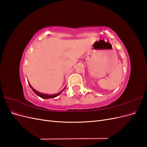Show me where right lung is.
I'll use <instances>...</instances> for the list:
<instances>
[{
    "label": "right lung",
    "instance_id": "1",
    "mask_svg": "<svg viewBox=\"0 0 147 147\" xmlns=\"http://www.w3.org/2000/svg\"><path fill=\"white\" fill-rule=\"evenodd\" d=\"M29 83V86H30V88L32 89V90L34 92V93L36 95H37L38 96H39L40 97H41V98H42V99H50V98H53V97H57V96H59L61 93L63 92L64 90V89L65 88V87L63 89V90H62L61 91H60L59 92H58L57 93V94H53V95H49V94H43V93H41V92H38V91H36L35 90V89H34L32 87V86L30 85V83Z\"/></svg>",
    "mask_w": 147,
    "mask_h": 147
}]
</instances>
